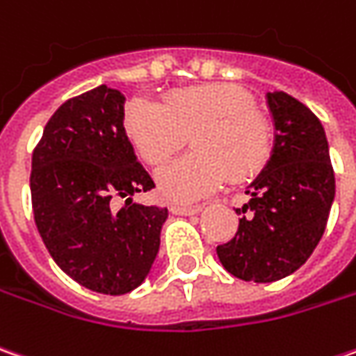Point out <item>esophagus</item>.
Here are the masks:
<instances>
[{"instance_id":"1","label":"esophagus","mask_w":356,"mask_h":356,"mask_svg":"<svg viewBox=\"0 0 356 356\" xmlns=\"http://www.w3.org/2000/svg\"><path fill=\"white\" fill-rule=\"evenodd\" d=\"M169 211L173 213V215H181V216H187V215H197L199 211H201V207L199 204H171L169 207Z\"/></svg>"}]
</instances>
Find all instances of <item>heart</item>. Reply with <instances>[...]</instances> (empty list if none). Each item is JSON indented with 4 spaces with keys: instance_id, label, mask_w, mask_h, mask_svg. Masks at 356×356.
<instances>
[{
    "instance_id": "obj_1",
    "label": "heart",
    "mask_w": 356,
    "mask_h": 356,
    "mask_svg": "<svg viewBox=\"0 0 356 356\" xmlns=\"http://www.w3.org/2000/svg\"><path fill=\"white\" fill-rule=\"evenodd\" d=\"M124 129L149 165H161L191 136L195 152L155 175L169 201L201 199L228 179L242 183L260 173L270 157L268 122L254 110L250 94L230 82L173 90L161 104L136 98L124 112Z\"/></svg>"
}]
</instances>
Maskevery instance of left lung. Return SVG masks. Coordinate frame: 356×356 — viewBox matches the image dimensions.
<instances>
[{
	"label": "left lung",
	"instance_id": "1",
	"mask_svg": "<svg viewBox=\"0 0 356 356\" xmlns=\"http://www.w3.org/2000/svg\"><path fill=\"white\" fill-rule=\"evenodd\" d=\"M274 147L248 187L234 238L216 246L234 277L270 284L300 270L323 236L335 199L329 143L317 116L286 92L266 94ZM240 215V209L236 211Z\"/></svg>",
	"mask_w": 356,
	"mask_h": 356
}]
</instances>
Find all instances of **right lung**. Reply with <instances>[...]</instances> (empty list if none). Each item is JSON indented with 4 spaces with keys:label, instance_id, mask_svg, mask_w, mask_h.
Returning a JSON list of instances; mask_svg holds the SVG:
<instances>
[{
    "label": "right lung",
    "instance_id": "add662e5",
    "mask_svg": "<svg viewBox=\"0 0 356 356\" xmlns=\"http://www.w3.org/2000/svg\"><path fill=\"white\" fill-rule=\"evenodd\" d=\"M124 102L106 84L67 100L31 161L33 215L47 250L67 276L106 296L147 277L167 220V209L131 201L155 183L126 136Z\"/></svg>",
    "mask_w": 356,
    "mask_h": 356
}]
</instances>
